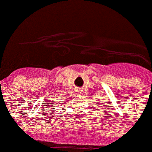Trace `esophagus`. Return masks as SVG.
<instances>
[{
  "instance_id": "esophagus-1",
  "label": "esophagus",
  "mask_w": 152,
  "mask_h": 152,
  "mask_svg": "<svg viewBox=\"0 0 152 152\" xmlns=\"http://www.w3.org/2000/svg\"><path fill=\"white\" fill-rule=\"evenodd\" d=\"M80 93V92H79V91H77V93Z\"/></svg>"
}]
</instances>
